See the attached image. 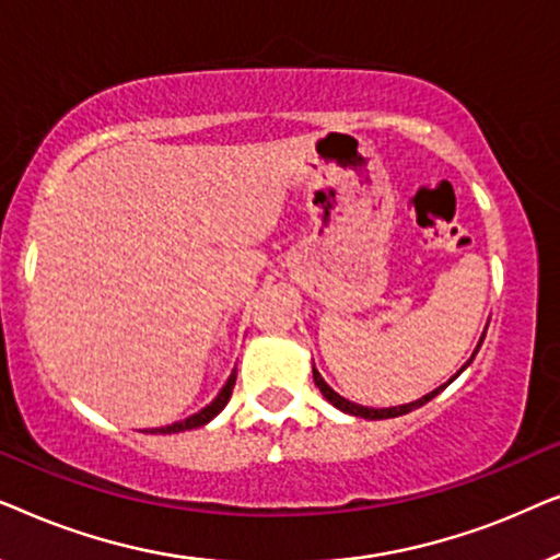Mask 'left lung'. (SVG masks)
I'll return each instance as SVG.
<instances>
[{"label":"left lung","mask_w":560,"mask_h":560,"mask_svg":"<svg viewBox=\"0 0 560 560\" xmlns=\"http://www.w3.org/2000/svg\"><path fill=\"white\" fill-rule=\"evenodd\" d=\"M481 341H485V334H481V339H479V343H477V349H474V354H471V359H474V357H477V351H479V347H481ZM471 359H469V362H466V364L462 366V370H458V372L454 374V377H451V380L446 382V385L435 387V389H433V393H428V395H423V397H420V400H416V402H408V405H395V408H364V405H357V402H351V400H347V397H341L339 393H334V389L326 385V382H324V377H320V374H318V370H316V366H313V382H316V387L320 389V395H324V397H326V400H328V402H331V405H334V408H339L341 412H349V416H357V418H366V420H385V418H397V416H405V412H410V410H416V408H423V405H425V402H431L435 395H439V393H443V389H446V387L451 385V382H454V380L458 377V374H462V372L466 370V366H469V364H471Z\"/></svg>","instance_id":"8db88e82"}]
</instances>
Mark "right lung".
<instances>
[{
    "label": "right lung",
    "mask_w": 560,
    "mask_h": 560,
    "mask_svg": "<svg viewBox=\"0 0 560 560\" xmlns=\"http://www.w3.org/2000/svg\"><path fill=\"white\" fill-rule=\"evenodd\" d=\"M234 382H236V370H234L232 374H229L226 385L221 387V393H219L217 397H213V400H211L209 405H206L203 410L194 412V416L186 418V420H180V423H173V425H165V428H152L150 433H180V431H194V428H201V425H206V423H209V420L217 418L219 412L226 408L229 397H232Z\"/></svg>",
    "instance_id": "1"
}]
</instances>
